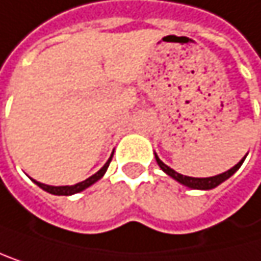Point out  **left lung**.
<instances>
[{"mask_svg": "<svg viewBox=\"0 0 261 261\" xmlns=\"http://www.w3.org/2000/svg\"><path fill=\"white\" fill-rule=\"evenodd\" d=\"M247 156V155H246ZM246 156L238 163V164H235L232 169H228V170H225V172H222V174H219V175H215V177H205V178H199V177H186V175H181V174H178V172H175L174 169H170L169 166H166L160 158H158V155L155 153V160H156V163H158V166L163 169V172H166L169 177H172L174 180H177L180 185H183V186H186V188H189V189H202V191H208V189H213V188H216V186H219L221 183H224L227 178H230L232 177L237 170L241 167V164H243V161L246 160Z\"/></svg>", "mask_w": 261, "mask_h": 261, "instance_id": "left-lung-1", "label": "left lung"}]
</instances>
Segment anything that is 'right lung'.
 I'll list each match as a JSON object with an SVG mask.
<instances>
[{
	"label": "right lung",
	"mask_w": 261,
	"mask_h": 261,
	"mask_svg": "<svg viewBox=\"0 0 261 261\" xmlns=\"http://www.w3.org/2000/svg\"><path fill=\"white\" fill-rule=\"evenodd\" d=\"M113 155H114V152H113ZM113 155L109 156V160L105 163V166L98 170V172H95L94 175H91L89 178H86L84 181H80V183L72 185V186H49V185H43V183H40V181H37V180H33V181H34L39 188H42L43 191H46V193H49V194H55V196H73V194H78V193L84 191L86 188L92 186L94 183H97V181L105 175V172L108 170L109 163H111V160H113Z\"/></svg>",
	"instance_id": "1"
}]
</instances>
